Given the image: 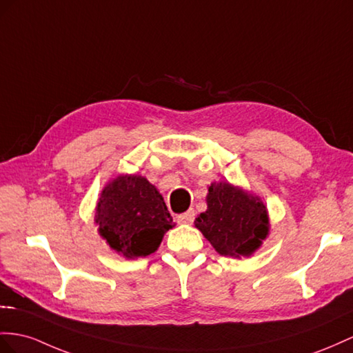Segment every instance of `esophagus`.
<instances>
[{
	"mask_svg": "<svg viewBox=\"0 0 353 353\" xmlns=\"http://www.w3.org/2000/svg\"><path fill=\"white\" fill-rule=\"evenodd\" d=\"M194 219H195V212L192 209L185 212L183 214L177 216V222L182 223V225H191L194 222Z\"/></svg>",
	"mask_w": 353,
	"mask_h": 353,
	"instance_id": "esophagus-1",
	"label": "esophagus"
}]
</instances>
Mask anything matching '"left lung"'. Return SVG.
Instances as JSON below:
<instances>
[{"mask_svg":"<svg viewBox=\"0 0 353 353\" xmlns=\"http://www.w3.org/2000/svg\"><path fill=\"white\" fill-rule=\"evenodd\" d=\"M207 210L195 219V228L219 255L249 258L270 234V216L261 196L230 182L207 186Z\"/></svg>","mask_w":353,"mask_h":353,"instance_id":"8db88e82","label":"left lung"}]
</instances>
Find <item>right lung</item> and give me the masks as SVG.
<instances>
[{
    "mask_svg": "<svg viewBox=\"0 0 353 353\" xmlns=\"http://www.w3.org/2000/svg\"><path fill=\"white\" fill-rule=\"evenodd\" d=\"M99 237L125 259L157 252L176 227L158 188L140 174H117L104 185L95 205Z\"/></svg>",
    "mask_w": 353,
    "mask_h": 353,
    "instance_id": "1",
    "label": "right lung"
}]
</instances>
